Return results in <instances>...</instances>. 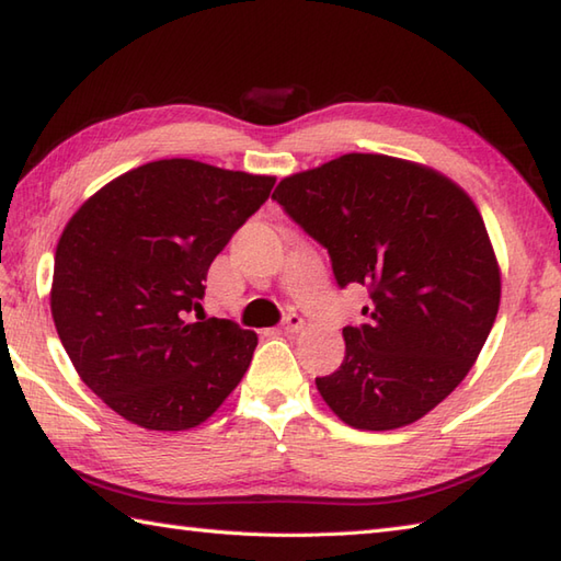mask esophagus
<instances>
[{"mask_svg":"<svg viewBox=\"0 0 561 561\" xmlns=\"http://www.w3.org/2000/svg\"><path fill=\"white\" fill-rule=\"evenodd\" d=\"M304 325H306V320L299 313H289L287 318H284V332H289V335H294V332H301Z\"/></svg>","mask_w":561,"mask_h":561,"instance_id":"34e87169","label":"esophagus"}]
</instances>
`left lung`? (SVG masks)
<instances>
[{
  "label": "left lung",
  "instance_id": "left-lung-1",
  "mask_svg": "<svg viewBox=\"0 0 561 561\" xmlns=\"http://www.w3.org/2000/svg\"><path fill=\"white\" fill-rule=\"evenodd\" d=\"M272 199L328 248L340 287L374 301L368 323L342 330V366L316 378L328 408L364 432L422 420L478 362L502 299L470 195L422 163L344 153L284 178Z\"/></svg>",
  "mask_w": 561,
  "mask_h": 561
}]
</instances>
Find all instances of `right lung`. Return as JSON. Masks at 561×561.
<instances>
[{"label": "right lung", "mask_w": 561, "mask_h": 561, "mask_svg": "<svg viewBox=\"0 0 561 561\" xmlns=\"http://www.w3.org/2000/svg\"><path fill=\"white\" fill-rule=\"evenodd\" d=\"M274 185L193 159L123 173L59 236L50 311L71 364L127 422L185 432L219 410L257 347L253 330L197 318L209 265Z\"/></svg>", "instance_id": "add662e5"}]
</instances>
